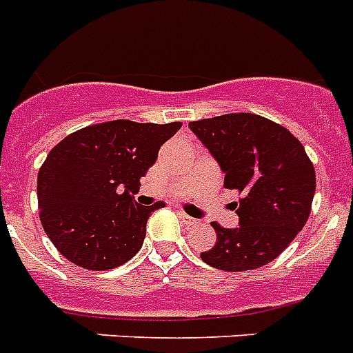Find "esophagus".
Segmentation results:
<instances>
[{
    "label": "esophagus",
    "mask_w": 353,
    "mask_h": 353,
    "mask_svg": "<svg viewBox=\"0 0 353 353\" xmlns=\"http://www.w3.org/2000/svg\"><path fill=\"white\" fill-rule=\"evenodd\" d=\"M179 217L183 219V223H186V225H194V223L197 221V219H194V217H190L188 214H185L183 210H179Z\"/></svg>",
    "instance_id": "34e87169"
}]
</instances>
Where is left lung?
<instances>
[{
	"mask_svg": "<svg viewBox=\"0 0 353 353\" xmlns=\"http://www.w3.org/2000/svg\"><path fill=\"white\" fill-rule=\"evenodd\" d=\"M225 174V188L239 190V226L216 228L217 241L201 254L226 272L254 270L276 259L303 230L316 194V172L297 137L256 114L188 123Z\"/></svg>",
	"mask_w": 353,
	"mask_h": 353,
	"instance_id": "1",
	"label": "left lung"
}]
</instances>
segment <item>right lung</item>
<instances>
[{
	"mask_svg": "<svg viewBox=\"0 0 353 353\" xmlns=\"http://www.w3.org/2000/svg\"><path fill=\"white\" fill-rule=\"evenodd\" d=\"M181 123H99L48 152L37 174L39 219L61 256L87 270H108L136 256L161 201L136 203L139 179Z\"/></svg>",
	"mask_w": 353,
	"mask_h": 353,
	"instance_id": "obj_1",
	"label": "right lung"
}]
</instances>
